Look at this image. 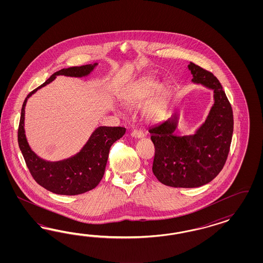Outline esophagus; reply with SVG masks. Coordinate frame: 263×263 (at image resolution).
Wrapping results in <instances>:
<instances>
[{"label": "esophagus", "mask_w": 263, "mask_h": 263, "mask_svg": "<svg viewBox=\"0 0 263 263\" xmlns=\"http://www.w3.org/2000/svg\"><path fill=\"white\" fill-rule=\"evenodd\" d=\"M131 136H132L133 138H136V139H141V138H143V137H144V134H143L142 131L134 130V131H132V132H131Z\"/></svg>", "instance_id": "34e87169"}]
</instances>
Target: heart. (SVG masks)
Returning <instances> with one entry per match:
<instances>
[{
    "label": "heart",
    "instance_id": "b5f03b06",
    "mask_svg": "<svg viewBox=\"0 0 263 263\" xmlns=\"http://www.w3.org/2000/svg\"><path fill=\"white\" fill-rule=\"evenodd\" d=\"M168 95L167 86H159L152 77H143L123 92L121 99L129 107H139L152 97L144 106V114L149 120H161L167 115Z\"/></svg>",
    "mask_w": 263,
    "mask_h": 263
}]
</instances>
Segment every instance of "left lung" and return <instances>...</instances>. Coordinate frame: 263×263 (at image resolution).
I'll return each instance as SVG.
<instances>
[{"mask_svg": "<svg viewBox=\"0 0 263 263\" xmlns=\"http://www.w3.org/2000/svg\"><path fill=\"white\" fill-rule=\"evenodd\" d=\"M192 83L213 90L214 103L193 134L176 135L178 115L149 130L155 146L152 172L161 183L175 188H197L209 183L222 171L233 133L231 104L219 80L190 63Z\"/></svg>", "mask_w": 263, "mask_h": 263, "instance_id": "1", "label": "left lung"}]
</instances>
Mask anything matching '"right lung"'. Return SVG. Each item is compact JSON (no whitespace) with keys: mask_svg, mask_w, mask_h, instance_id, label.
Segmentation results:
<instances>
[{"mask_svg":"<svg viewBox=\"0 0 263 263\" xmlns=\"http://www.w3.org/2000/svg\"><path fill=\"white\" fill-rule=\"evenodd\" d=\"M97 63L73 66L55 72L40 87L26 97L18 128V144L33 179L48 191L57 195L75 196L96 188L103 177L111 144L125 134L124 127L99 126L92 132L79 152L66 159L47 161L32 152L25 134V107L28 99L56 79L57 76L85 77L96 68Z\"/></svg>","mask_w":263,"mask_h":263,"instance_id":"obj_1","label":"right lung"}]
</instances>
